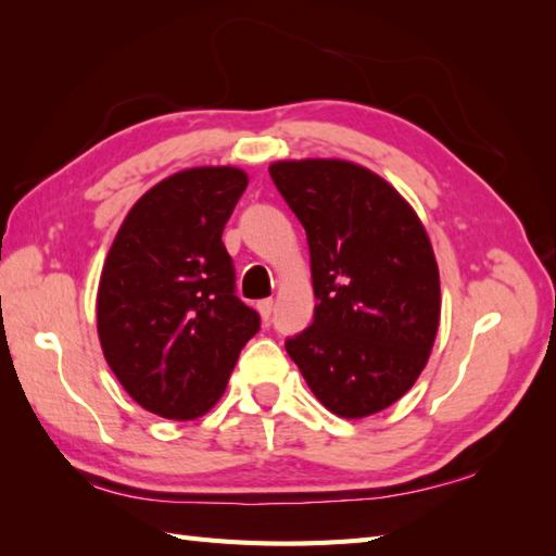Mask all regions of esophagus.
Returning a JSON list of instances; mask_svg holds the SVG:
<instances>
[{"instance_id": "1", "label": "esophagus", "mask_w": 556, "mask_h": 556, "mask_svg": "<svg viewBox=\"0 0 556 556\" xmlns=\"http://www.w3.org/2000/svg\"><path fill=\"white\" fill-rule=\"evenodd\" d=\"M256 309H258V314H262L264 320H268L270 314H274V300H262L256 304Z\"/></svg>"}]
</instances>
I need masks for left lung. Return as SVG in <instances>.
Returning a JSON list of instances; mask_svg holds the SVG:
<instances>
[{
    "label": "left lung",
    "instance_id": "1",
    "mask_svg": "<svg viewBox=\"0 0 556 556\" xmlns=\"http://www.w3.org/2000/svg\"><path fill=\"white\" fill-rule=\"evenodd\" d=\"M306 230L314 324L286 342L328 412L364 418L412 390L440 326V274L412 204L344 159L268 166Z\"/></svg>",
    "mask_w": 556,
    "mask_h": 556
}]
</instances>
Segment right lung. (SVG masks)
<instances>
[{
  "mask_svg": "<svg viewBox=\"0 0 556 556\" xmlns=\"http://www.w3.org/2000/svg\"><path fill=\"white\" fill-rule=\"evenodd\" d=\"M247 180L236 166L178 170L132 204L106 254L97 288L104 359L162 418L192 421L212 409L258 330L220 242Z\"/></svg>",
  "mask_w": 556,
  "mask_h": 556,
  "instance_id": "1",
  "label": "right lung"
}]
</instances>
